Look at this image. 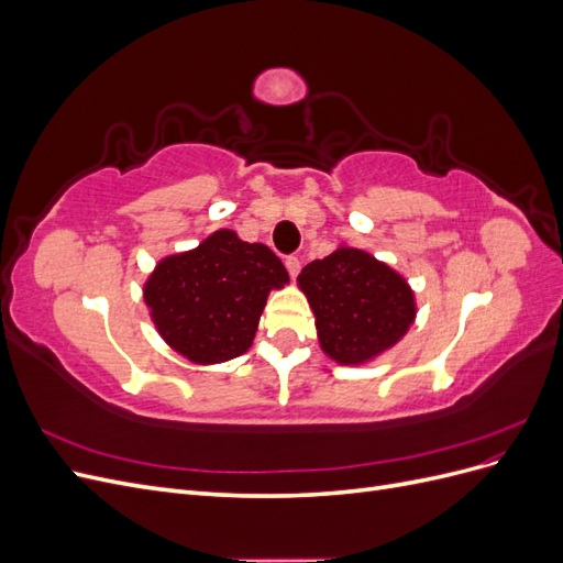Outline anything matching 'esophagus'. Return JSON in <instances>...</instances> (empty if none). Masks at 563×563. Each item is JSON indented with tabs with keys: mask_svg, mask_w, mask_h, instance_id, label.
<instances>
[{
	"mask_svg": "<svg viewBox=\"0 0 563 563\" xmlns=\"http://www.w3.org/2000/svg\"><path fill=\"white\" fill-rule=\"evenodd\" d=\"M284 263H286L288 275H291V279H296V277H298V272H300V261L296 258V255H288V258H286Z\"/></svg>",
	"mask_w": 563,
	"mask_h": 563,
	"instance_id": "obj_1",
	"label": "esophagus"
}]
</instances>
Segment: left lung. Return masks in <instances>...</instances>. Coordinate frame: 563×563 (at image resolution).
<instances>
[{"label": "left lung", "instance_id": "obj_1", "mask_svg": "<svg viewBox=\"0 0 563 563\" xmlns=\"http://www.w3.org/2000/svg\"><path fill=\"white\" fill-rule=\"evenodd\" d=\"M308 298L323 354L340 366L376 360L411 329L416 294L408 282L362 249L340 244L298 275Z\"/></svg>", "mask_w": 563, "mask_h": 563}]
</instances>
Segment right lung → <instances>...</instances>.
I'll return each mask as SVG.
<instances>
[{"instance_id": "obj_1", "label": "right lung", "mask_w": 563, "mask_h": 563, "mask_svg": "<svg viewBox=\"0 0 563 563\" xmlns=\"http://www.w3.org/2000/svg\"><path fill=\"white\" fill-rule=\"evenodd\" d=\"M286 284V267L265 244L216 230L197 249L162 258L143 298L164 343L192 364L211 366L253 345L269 291Z\"/></svg>"}]
</instances>
